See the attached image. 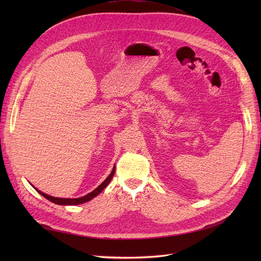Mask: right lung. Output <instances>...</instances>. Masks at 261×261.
Instances as JSON below:
<instances>
[{"label": "right lung", "mask_w": 261, "mask_h": 261, "mask_svg": "<svg viewBox=\"0 0 261 261\" xmlns=\"http://www.w3.org/2000/svg\"><path fill=\"white\" fill-rule=\"evenodd\" d=\"M114 172H115V168H113V170H112V172H111V174H110L107 178H106V180L103 181V183H102L101 185H99L96 189H94V191H92L91 193H89L88 195H86V196H83V197H81V198H58V197H52V196H49V195H46V194H44V193H42V192H40L39 191V189H37L36 188V191L39 193V194H41L44 198H46L48 200H50V201H52V202H54V203H57V204H80V203H84V202H87V201H89L90 199H92L93 197H96L97 195H99L102 191H103V189L108 186V184L110 183V181H111V179H112V177H113V175H114Z\"/></svg>", "instance_id": "add662e5"}]
</instances>
